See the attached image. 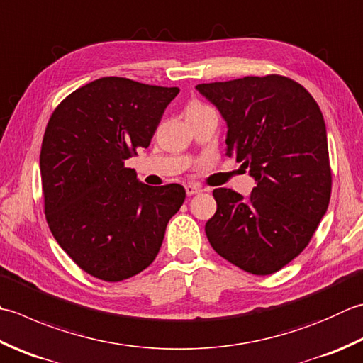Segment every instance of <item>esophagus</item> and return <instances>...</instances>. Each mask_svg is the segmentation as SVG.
Instances as JSON below:
<instances>
[{
    "label": "esophagus",
    "instance_id": "obj_1",
    "mask_svg": "<svg viewBox=\"0 0 363 363\" xmlns=\"http://www.w3.org/2000/svg\"><path fill=\"white\" fill-rule=\"evenodd\" d=\"M200 191H201V187L200 186H195V184H187V186H186V194L189 196L200 194Z\"/></svg>",
    "mask_w": 363,
    "mask_h": 363
}]
</instances>
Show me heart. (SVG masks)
<instances>
[{
    "label": "heart",
    "mask_w": 363,
    "mask_h": 363,
    "mask_svg": "<svg viewBox=\"0 0 363 363\" xmlns=\"http://www.w3.org/2000/svg\"><path fill=\"white\" fill-rule=\"evenodd\" d=\"M203 108H209V106L204 105V104H200V102H191V104L187 106V113H190V111H198V110H203Z\"/></svg>",
    "instance_id": "obj_1"
}]
</instances>
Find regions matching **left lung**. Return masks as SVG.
<instances>
[{"label": "left lung", "mask_w": 363, "mask_h": 363, "mask_svg": "<svg viewBox=\"0 0 363 363\" xmlns=\"http://www.w3.org/2000/svg\"><path fill=\"white\" fill-rule=\"evenodd\" d=\"M196 89L228 124L226 154L250 168L247 198L212 191L217 211L204 230L220 257L253 275H269L303 252L332 191L328 133L313 96L279 74L201 83Z\"/></svg>", "instance_id": "left-lung-1"}]
</instances>
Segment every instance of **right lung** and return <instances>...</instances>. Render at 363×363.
<instances>
[{"mask_svg": "<svg viewBox=\"0 0 363 363\" xmlns=\"http://www.w3.org/2000/svg\"><path fill=\"white\" fill-rule=\"evenodd\" d=\"M179 88L104 77L62 99L40 147L44 212L56 242L104 281L140 274L186 200L179 184L149 187L125 159L147 147Z\"/></svg>", "mask_w": 363, "mask_h": 363, "instance_id": "right-lung-1", "label": "right lung"}]
</instances>
